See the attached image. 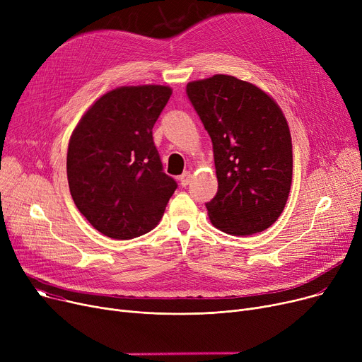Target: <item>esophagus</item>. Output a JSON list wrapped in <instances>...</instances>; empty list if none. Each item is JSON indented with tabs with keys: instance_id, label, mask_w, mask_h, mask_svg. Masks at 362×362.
<instances>
[{
	"instance_id": "1",
	"label": "esophagus",
	"mask_w": 362,
	"mask_h": 362,
	"mask_svg": "<svg viewBox=\"0 0 362 362\" xmlns=\"http://www.w3.org/2000/svg\"><path fill=\"white\" fill-rule=\"evenodd\" d=\"M191 179H192V176H191V173H189V171H185L182 176H179V182L183 187H186L189 183H191Z\"/></svg>"
}]
</instances>
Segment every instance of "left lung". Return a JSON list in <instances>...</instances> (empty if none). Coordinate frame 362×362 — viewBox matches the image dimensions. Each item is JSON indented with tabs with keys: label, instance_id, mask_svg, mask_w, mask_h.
<instances>
[{
	"label": "left lung",
	"instance_id": "8db88e82",
	"mask_svg": "<svg viewBox=\"0 0 362 362\" xmlns=\"http://www.w3.org/2000/svg\"><path fill=\"white\" fill-rule=\"evenodd\" d=\"M187 97L213 142L217 195L206 202L218 230L262 232L280 217L292 185V138L276 100L229 74L189 82Z\"/></svg>",
	"mask_w": 362,
	"mask_h": 362
}]
</instances>
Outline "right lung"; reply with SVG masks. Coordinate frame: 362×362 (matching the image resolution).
Segmentation results:
<instances>
[{"label": "right lung", "mask_w": 362, "mask_h": 362, "mask_svg": "<svg viewBox=\"0 0 362 362\" xmlns=\"http://www.w3.org/2000/svg\"><path fill=\"white\" fill-rule=\"evenodd\" d=\"M171 89L120 86L95 101L71 132L67 179L85 218L111 239H133L163 218L176 182L163 173L152 127Z\"/></svg>", "instance_id": "obj_1"}]
</instances>
